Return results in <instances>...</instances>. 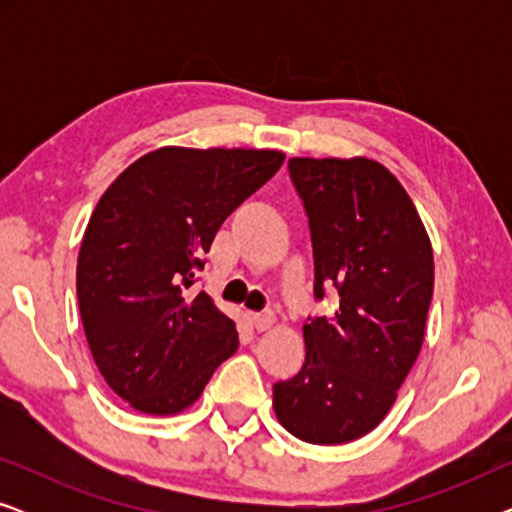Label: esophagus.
<instances>
[{
    "label": "esophagus",
    "instance_id": "obj_1",
    "mask_svg": "<svg viewBox=\"0 0 512 512\" xmlns=\"http://www.w3.org/2000/svg\"><path fill=\"white\" fill-rule=\"evenodd\" d=\"M251 324H254L256 331H268V328L275 324V314L272 312H258L251 317Z\"/></svg>",
    "mask_w": 512,
    "mask_h": 512
}]
</instances>
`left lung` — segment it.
<instances>
[{
    "instance_id": "1",
    "label": "left lung",
    "mask_w": 512,
    "mask_h": 512,
    "mask_svg": "<svg viewBox=\"0 0 512 512\" xmlns=\"http://www.w3.org/2000/svg\"><path fill=\"white\" fill-rule=\"evenodd\" d=\"M310 219L314 296L333 317L303 326L305 363L272 387L279 424L312 445L366 436L415 366L433 296V249L410 195L370 158H291Z\"/></svg>"
}]
</instances>
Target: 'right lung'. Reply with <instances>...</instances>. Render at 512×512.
<instances>
[{"label": "right lung", "instance_id": "add662e5", "mask_svg": "<svg viewBox=\"0 0 512 512\" xmlns=\"http://www.w3.org/2000/svg\"><path fill=\"white\" fill-rule=\"evenodd\" d=\"M282 151L163 146L118 174L83 233L76 296L93 359L144 415H177L237 349L195 284L221 223L275 177Z\"/></svg>", "mask_w": 512, "mask_h": 512}]
</instances>
